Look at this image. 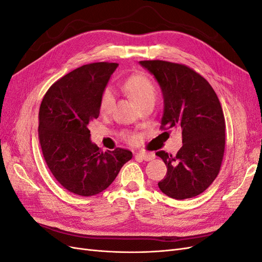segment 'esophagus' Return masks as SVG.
Listing matches in <instances>:
<instances>
[{
    "label": "esophagus",
    "instance_id": "34e87169",
    "mask_svg": "<svg viewBox=\"0 0 262 262\" xmlns=\"http://www.w3.org/2000/svg\"><path fill=\"white\" fill-rule=\"evenodd\" d=\"M136 158L137 160H141V161H146V162H148V161H152V160H154L155 158V155L153 154V153H143V152H141V153H137L136 154Z\"/></svg>",
    "mask_w": 262,
    "mask_h": 262
}]
</instances>
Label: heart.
Returning a JSON list of instances; mask_svg holds the SVG:
<instances>
[{
    "mask_svg": "<svg viewBox=\"0 0 262 262\" xmlns=\"http://www.w3.org/2000/svg\"><path fill=\"white\" fill-rule=\"evenodd\" d=\"M122 89L129 94V96L134 100V102L138 106H140L143 102L155 99L156 91L155 86L152 83L149 78L143 74H134L122 83ZM115 105V93L114 91L107 87L102 91L100 98H99V113L102 115H107L110 112ZM128 141L136 142L137 137L136 136H128Z\"/></svg>",
    "mask_w": 262,
    "mask_h": 262,
    "instance_id": "b5f03b06",
    "label": "heart"
}]
</instances>
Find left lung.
I'll use <instances>...</instances> for the list:
<instances>
[{
	"instance_id": "1",
	"label": "left lung",
	"mask_w": 262,
	"mask_h": 262,
	"mask_svg": "<svg viewBox=\"0 0 262 262\" xmlns=\"http://www.w3.org/2000/svg\"><path fill=\"white\" fill-rule=\"evenodd\" d=\"M139 63L161 86V128L180 130L184 143L176 156L165 150L156 153L167 167L158 188L176 200L199 195L216 178L223 161L225 119L221 102L209 82L192 69L161 60Z\"/></svg>"
}]
</instances>
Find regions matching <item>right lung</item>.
Returning a JSON list of instances; mask_svg holds the SVG:
<instances>
[{
  "mask_svg": "<svg viewBox=\"0 0 262 262\" xmlns=\"http://www.w3.org/2000/svg\"><path fill=\"white\" fill-rule=\"evenodd\" d=\"M118 66L98 62L73 70L50 87L39 109L45 161L59 184L78 195L104 191L132 158L123 148L102 152L89 130L99 116L100 95Z\"/></svg>",
  "mask_w": 262,
  "mask_h": 262,
  "instance_id": "add662e5",
  "label": "right lung"
}]
</instances>
